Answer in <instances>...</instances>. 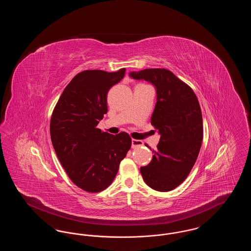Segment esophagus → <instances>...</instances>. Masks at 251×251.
<instances>
[{"label":"esophagus","mask_w":251,"mask_h":251,"mask_svg":"<svg viewBox=\"0 0 251 251\" xmlns=\"http://www.w3.org/2000/svg\"><path fill=\"white\" fill-rule=\"evenodd\" d=\"M143 145V142L141 140H137V139H132L131 140V148L132 149H136V148H139Z\"/></svg>","instance_id":"34e87169"}]
</instances>
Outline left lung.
Masks as SVG:
<instances>
[{"label":"left lung","mask_w":251,"mask_h":251,"mask_svg":"<svg viewBox=\"0 0 251 251\" xmlns=\"http://www.w3.org/2000/svg\"><path fill=\"white\" fill-rule=\"evenodd\" d=\"M156 88L157 101L151 125L160 134L151 163L140 168L152 189L168 192L187 178L200 153L203 139L202 114L191 87L166 69L130 72Z\"/></svg>","instance_id":"obj_1"}]
</instances>
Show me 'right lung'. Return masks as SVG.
<instances>
[{
    "instance_id": "1",
    "label": "right lung",
    "mask_w": 251,
    "mask_h": 251,
    "mask_svg": "<svg viewBox=\"0 0 251 251\" xmlns=\"http://www.w3.org/2000/svg\"><path fill=\"white\" fill-rule=\"evenodd\" d=\"M125 71L78 73L53 109L50 123L53 149L72 182L84 191L107 188L131 149L127 132L114 135L97 128L107 113L108 91L121 81Z\"/></svg>"
}]
</instances>
